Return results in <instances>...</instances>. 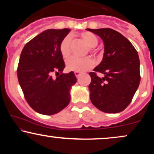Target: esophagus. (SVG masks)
Here are the masks:
<instances>
[{
    "instance_id": "1",
    "label": "esophagus",
    "mask_w": 154,
    "mask_h": 154,
    "mask_svg": "<svg viewBox=\"0 0 154 154\" xmlns=\"http://www.w3.org/2000/svg\"><path fill=\"white\" fill-rule=\"evenodd\" d=\"M75 75L76 77H77V78H78L79 76L81 75V73H80V72H75Z\"/></svg>"
}]
</instances>
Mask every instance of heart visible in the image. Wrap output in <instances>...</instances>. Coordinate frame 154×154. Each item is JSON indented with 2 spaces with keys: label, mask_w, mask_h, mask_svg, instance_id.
I'll return each instance as SVG.
<instances>
[{
  "label": "heart",
  "mask_w": 154,
  "mask_h": 154,
  "mask_svg": "<svg viewBox=\"0 0 154 154\" xmlns=\"http://www.w3.org/2000/svg\"><path fill=\"white\" fill-rule=\"evenodd\" d=\"M79 36L88 46V52L98 59L100 58L102 54L99 48H97L98 43V37L90 32H83L79 35ZM71 36L68 35L65 36L60 43L59 51L64 59H68L71 55ZM66 65L69 71L82 72L91 69L94 66V61L89 57L83 59L71 58L67 60Z\"/></svg>",
  "instance_id": "heart-1"
}]
</instances>
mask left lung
Returning a JSON list of instances; mask_svg holds the SVG:
<instances>
[{"instance_id": "8db88e82", "label": "left lung", "mask_w": 154, "mask_h": 154, "mask_svg": "<svg viewBox=\"0 0 154 154\" xmlns=\"http://www.w3.org/2000/svg\"><path fill=\"white\" fill-rule=\"evenodd\" d=\"M86 29L98 35L104 43L103 60L89 73L92 103L108 114L121 112L131 103L140 81L137 51L117 31L110 28ZM96 72L105 76L100 79Z\"/></svg>"}]
</instances>
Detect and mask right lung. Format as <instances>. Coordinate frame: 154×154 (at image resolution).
<instances>
[{
    "mask_svg": "<svg viewBox=\"0 0 154 154\" xmlns=\"http://www.w3.org/2000/svg\"><path fill=\"white\" fill-rule=\"evenodd\" d=\"M69 32L67 28L47 29L28 42L21 53L19 85L27 103L39 114H57L70 102L69 90L77 78L73 72L62 73L65 63L59 51L60 43Z\"/></svg>",
    "mask_w": 154,
    "mask_h": 154,
    "instance_id": "add662e5",
    "label": "right lung"
}]
</instances>
